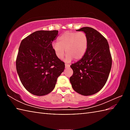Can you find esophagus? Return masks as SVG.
<instances>
[{
    "label": "esophagus",
    "mask_w": 130,
    "mask_h": 130,
    "mask_svg": "<svg viewBox=\"0 0 130 130\" xmlns=\"http://www.w3.org/2000/svg\"><path fill=\"white\" fill-rule=\"evenodd\" d=\"M65 67L66 68H69L70 67V65L69 64H68V63H65Z\"/></svg>",
    "instance_id": "1"
}]
</instances>
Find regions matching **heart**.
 <instances>
[{
	"mask_svg": "<svg viewBox=\"0 0 130 130\" xmlns=\"http://www.w3.org/2000/svg\"><path fill=\"white\" fill-rule=\"evenodd\" d=\"M52 48L57 57L62 59L67 53L65 61L72 59L80 60L84 56L88 48V37L83 31H67L59 37L58 42L52 43Z\"/></svg>",
	"mask_w": 130,
	"mask_h": 130,
	"instance_id": "1",
	"label": "heart"
}]
</instances>
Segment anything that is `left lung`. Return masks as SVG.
I'll use <instances>...</instances> for the list:
<instances>
[{
	"mask_svg": "<svg viewBox=\"0 0 130 130\" xmlns=\"http://www.w3.org/2000/svg\"><path fill=\"white\" fill-rule=\"evenodd\" d=\"M77 31L86 34L88 48L82 58L70 65L73 73L70 82L76 92L90 96L100 91L106 83L112 67V57L107 40L99 32L89 27Z\"/></svg>",
	"mask_w": 130,
	"mask_h": 130,
	"instance_id": "8db88e82",
	"label": "left lung"
}]
</instances>
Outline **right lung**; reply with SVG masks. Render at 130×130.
<instances>
[{
  "instance_id": "1",
  "label": "right lung",
  "mask_w": 130,
  "mask_h": 130,
  "mask_svg": "<svg viewBox=\"0 0 130 130\" xmlns=\"http://www.w3.org/2000/svg\"><path fill=\"white\" fill-rule=\"evenodd\" d=\"M58 31H37L22 41L16 60L17 71L25 89L44 96L54 89L65 63L52 48Z\"/></svg>"
}]
</instances>
